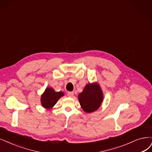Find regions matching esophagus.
I'll return each instance as SVG.
<instances>
[{
	"mask_svg": "<svg viewBox=\"0 0 152 152\" xmlns=\"http://www.w3.org/2000/svg\"><path fill=\"white\" fill-rule=\"evenodd\" d=\"M73 95H74V92L73 91H70V92L67 93V96H68L69 97H72Z\"/></svg>",
	"mask_w": 152,
	"mask_h": 152,
	"instance_id": "obj_1",
	"label": "esophagus"
}]
</instances>
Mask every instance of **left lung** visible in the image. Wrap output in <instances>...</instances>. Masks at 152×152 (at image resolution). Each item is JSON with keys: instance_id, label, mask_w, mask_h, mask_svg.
Here are the masks:
<instances>
[{"instance_id": "8db88e82", "label": "left lung", "mask_w": 152, "mask_h": 152, "mask_svg": "<svg viewBox=\"0 0 152 152\" xmlns=\"http://www.w3.org/2000/svg\"><path fill=\"white\" fill-rule=\"evenodd\" d=\"M78 99L83 110L89 113L99 108L103 99V94L96 83H89L78 95Z\"/></svg>"}]
</instances>
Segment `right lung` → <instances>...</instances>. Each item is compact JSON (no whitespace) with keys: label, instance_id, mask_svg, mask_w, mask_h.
<instances>
[{"label":"right lung","instance_id":"obj_1","mask_svg":"<svg viewBox=\"0 0 152 152\" xmlns=\"http://www.w3.org/2000/svg\"><path fill=\"white\" fill-rule=\"evenodd\" d=\"M63 96H64V93L56 92L52 88H47L41 96V104L46 109L51 108Z\"/></svg>","mask_w":152,"mask_h":152}]
</instances>
